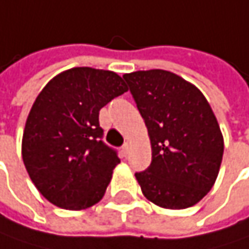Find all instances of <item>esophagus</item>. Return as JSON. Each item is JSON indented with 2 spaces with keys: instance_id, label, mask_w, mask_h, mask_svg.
<instances>
[{
  "instance_id": "esophagus-1",
  "label": "esophagus",
  "mask_w": 249,
  "mask_h": 249,
  "mask_svg": "<svg viewBox=\"0 0 249 249\" xmlns=\"http://www.w3.org/2000/svg\"><path fill=\"white\" fill-rule=\"evenodd\" d=\"M128 151H129V145H128V143H124V146H123V154L126 155L128 154Z\"/></svg>"
}]
</instances>
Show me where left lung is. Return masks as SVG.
Wrapping results in <instances>:
<instances>
[{
	"label": "left lung",
	"instance_id": "8db88e82",
	"mask_svg": "<svg viewBox=\"0 0 249 249\" xmlns=\"http://www.w3.org/2000/svg\"><path fill=\"white\" fill-rule=\"evenodd\" d=\"M148 128L152 162L135 173L143 196L180 210L197 204L214 186L224 138L209 101L197 87L168 70L123 76Z\"/></svg>",
	"mask_w": 249,
	"mask_h": 249
}]
</instances>
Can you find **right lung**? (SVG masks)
<instances>
[{
  "mask_svg": "<svg viewBox=\"0 0 249 249\" xmlns=\"http://www.w3.org/2000/svg\"><path fill=\"white\" fill-rule=\"evenodd\" d=\"M128 91L110 70L73 67L39 93L22 137V159L31 180L52 204L84 210L98 203L120 163L103 141L98 112Z\"/></svg>",
  "mask_w": 249,
  "mask_h": 249,
  "instance_id": "right-lung-1",
  "label": "right lung"
}]
</instances>
